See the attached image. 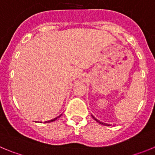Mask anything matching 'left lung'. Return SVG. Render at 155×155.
I'll return each mask as SVG.
<instances>
[{
    "label": "left lung",
    "mask_w": 155,
    "mask_h": 155,
    "mask_svg": "<svg viewBox=\"0 0 155 155\" xmlns=\"http://www.w3.org/2000/svg\"><path fill=\"white\" fill-rule=\"evenodd\" d=\"M91 116H92V118L94 119V120H95V121L96 122H98V124H102V125H103V126H111V124H105V123H103V122H101V121H99V120H97L96 118H95V117H94V116H93L92 115H91Z\"/></svg>",
    "instance_id": "8db88e82"
}]
</instances>
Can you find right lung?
<instances>
[{"mask_svg":"<svg viewBox=\"0 0 155 155\" xmlns=\"http://www.w3.org/2000/svg\"><path fill=\"white\" fill-rule=\"evenodd\" d=\"M61 116H62V114H61V115H60V116H57V117H56V118H54V119H52V120H48V121H45L44 123H46V124H47V123H51V122L55 121L56 120H57V119H58L59 117H61ZM35 123H37V122H35ZM40 123H42V122H40Z\"/></svg>","mask_w":155,"mask_h":155,"instance_id":"right-lung-1","label":"right lung"}]
</instances>
